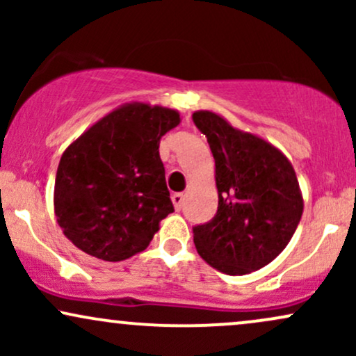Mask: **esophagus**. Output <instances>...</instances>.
<instances>
[{
    "label": "esophagus",
    "mask_w": 356,
    "mask_h": 356,
    "mask_svg": "<svg viewBox=\"0 0 356 356\" xmlns=\"http://www.w3.org/2000/svg\"><path fill=\"white\" fill-rule=\"evenodd\" d=\"M170 199H172V204L175 207V211H181L182 209V204H184V195L181 192H174L172 195H170Z\"/></svg>",
    "instance_id": "obj_1"
}]
</instances>
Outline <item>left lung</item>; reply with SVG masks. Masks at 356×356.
Segmentation results:
<instances>
[{"label": "left lung", "instance_id": "obj_1", "mask_svg": "<svg viewBox=\"0 0 356 356\" xmlns=\"http://www.w3.org/2000/svg\"><path fill=\"white\" fill-rule=\"evenodd\" d=\"M192 120L209 142L219 194L214 218L192 229L195 249L226 275L257 271L288 246L300 224L303 195L295 169L280 149L219 113L197 110Z\"/></svg>", "mask_w": 356, "mask_h": 356}]
</instances>
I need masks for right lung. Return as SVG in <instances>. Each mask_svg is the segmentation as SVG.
Instances as JSON below:
<instances>
[{
    "label": "right lung",
    "mask_w": 356,
    "mask_h": 356,
    "mask_svg": "<svg viewBox=\"0 0 356 356\" xmlns=\"http://www.w3.org/2000/svg\"><path fill=\"white\" fill-rule=\"evenodd\" d=\"M177 110L144 102L120 105L67 147L55 179V216L87 254L124 261L149 246L174 212L159 155Z\"/></svg>",
    "instance_id": "right-lung-1"
}]
</instances>
